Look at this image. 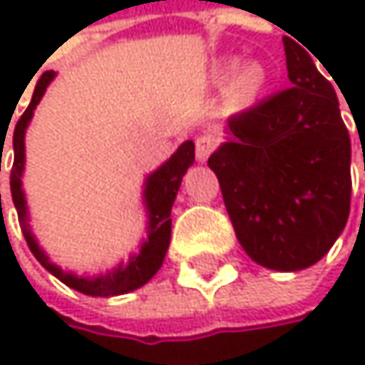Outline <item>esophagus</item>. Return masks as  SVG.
I'll return each instance as SVG.
<instances>
[{"label": "esophagus", "mask_w": 365, "mask_h": 365, "mask_svg": "<svg viewBox=\"0 0 365 365\" xmlns=\"http://www.w3.org/2000/svg\"><path fill=\"white\" fill-rule=\"evenodd\" d=\"M215 145H217L215 137H211V135L198 137V139H196V160H198V163H205V160L211 156V152L215 150Z\"/></svg>", "instance_id": "34e87169"}]
</instances>
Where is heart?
Instances as JSON below:
<instances>
[{"mask_svg":"<svg viewBox=\"0 0 365 365\" xmlns=\"http://www.w3.org/2000/svg\"><path fill=\"white\" fill-rule=\"evenodd\" d=\"M237 61H230L226 65V73L235 71ZM268 84V69L264 63L252 61L247 65H243L235 78H232V86H230V97L237 106H250L257 99V95L266 88Z\"/></svg>","mask_w":365,"mask_h":365,"instance_id":"1","label":"heart"}]
</instances>
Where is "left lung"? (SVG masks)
Masks as SVG:
<instances>
[{
  "label": "left lung",
  "instance_id": "left-lung-1",
  "mask_svg": "<svg viewBox=\"0 0 365 365\" xmlns=\"http://www.w3.org/2000/svg\"><path fill=\"white\" fill-rule=\"evenodd\" d=\"M289 88L228 120L209 158L237 239L264 268L294 272L328 254L351 209V139L334 86L283 39Z\"/></svg>",
  "mask_w": 365,
  "mask_h": 365
}]
</instances>
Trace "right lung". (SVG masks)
<instances>
[{
  "mask_svg": "<svg viewBox=\"0 0 365 365\" xmlns=\"http://www.w3.org/2000/svg\"><path fill=\"white\" fill-rule=\"evenodd\" d=\"M54 71H46L41 73V78L37 80L34 97L29 108L25 113L19 118L16 128H14V137H12V145H14V165L10 171V190H12V200L19 213V224L21 230L25 235V241L31 250V254L36 255V259L50 272L54 274L58 281H63L65 285H69L76 292H82L86 296H120V294H128L141 285H145L163 266L165 255L169 250V241H171V207L175 202L178 190L182 185V178L185 175L187 167L194 163V143L185 141L180 145V150L160 167L156 169L148 180H145V190H143V202L148 209V239L143 241L139 254L130 255L128 262H120L113 270H108L106 274H97V277H78L73 272H65L63 268H58L56 264H52L48 259V255L43 254L37 245L36 237L29 228V211H27V200H25V192H23V171H25V130L34 118V110L39 103V99L46 93V86L52 82ZM1 160V154H0ZM1 205V196H0Z\"/></svg>",
  "mask_w": 365,
  "mask_h": 365,
  "instance_id": "1",
  "label": "right lung"
}]
</instances>
